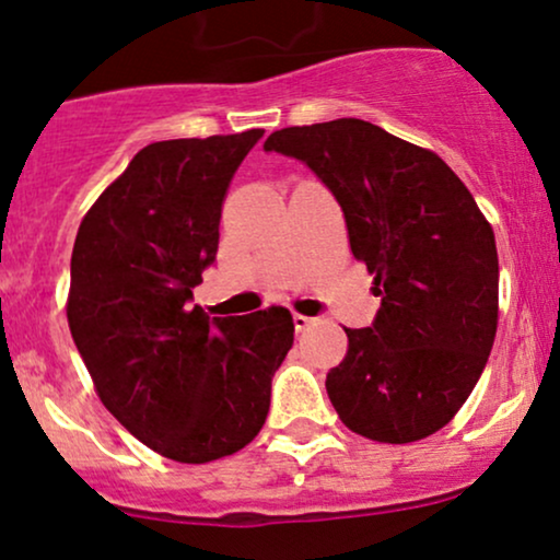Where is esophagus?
Returning a JSON list of instances; mask_svg holds the SVG:
<instances>
[{
  "mask_svg": "<svg viewBox=\"0 0 560 560\" xmlns=\"http://www.w3.org/2000/svg\"><path fill=\"white\" fill-rule=\"evenodd\" d=\"M294 328H298V331H305V328H310L315 323V318H310V315H302V313H294Z\"/></svg>",
  "mask_w": 560,
  "mask_h": 560,
  "instance_id": "esophagus-1",
  "label": "esophagus"
}]
</instances>
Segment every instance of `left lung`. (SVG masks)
<instances>
[{"label": "left lung", "mask_w": 560, "mask_h": 560, "mask_svg": "<svg viewBox=\"0 0 560 560\" xmlns=\"http://www.w3.org/2000/svg\"><path fill=\"white\" fill-rule=\"evenodd\" d=\"M266 151L300 159L345 211L349 247L381 298L326 375L341 422L378 443L448 425L480 381L498 328L490 221L438 153L365 119L284 127Z\"/></svg>", "instance_id": "8db88e82"}]
</instances>
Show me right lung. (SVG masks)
Segmentation results:
<instances>
[{
    "mask_svg": "<svg viewBox=\"0 0 560 560\" xmlns=\"http://www.w3.org/2000/svg\"><path fill=\"white\" fill-rule=\"evenodd\" d=\"M262 130L145 145L83 215L67 323L101 404L166 459L237 454L266 422L294 341L287 307L190 305L219 250L229 182Z\"/></svg>",
    "mask_w": 560,
    "mask_h": 560,
    "instance_id": "1",
    "label": "right lung"
}]
</instances>
